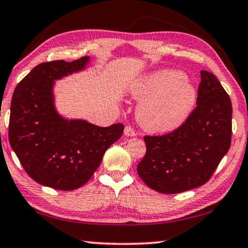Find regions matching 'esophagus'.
<instances>
[{"label": "esophagus", "instance_id": "1", "mask_svg": "<svg viewBox=\"0 0 248 248\" xmlns=\"http://www.w3.org/2000/svg\"><path fill=\"white\" fill-rule=\"evenodd\" d=\"M124 136L134 137V136H136V130H134L131 127V125H125V128H124Z\"/></svg>", "mask_w": 248, "mask_h": 248}]
</instances>
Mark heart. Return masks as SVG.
<instances>
[{"label": "heart", "instance_id": "heart-1", "mask_svg": "<svg viewBox=\"0 0 248 248\" xmlns=\"http://www.w3.org/2000/svg\"><path fill=\"white\" fill-rule=\"evenodd\" d=\"M131 94L145 97L138 108V119L142 127L157 133L179 128L190 116L197 100L190 79L169 69L155 71L134 83Z\"/></svg>", "mask_w": 248, "mask_h": 248}]
</instances>
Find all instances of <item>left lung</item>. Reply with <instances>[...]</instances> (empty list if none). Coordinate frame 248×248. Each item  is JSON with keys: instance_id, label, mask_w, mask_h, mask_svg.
Segmentation results:
<instances>
[{"instance_id": "obj_1", "label": "left lung", "mask_w": 248, "mask_h": 248, "mask_svg": "<svg viewBox=\"0 0 248 248\" xmlns=\"http://www.w3.org/2000/svg\"><path fill=\"white\" fill-rule=\"evenodd\" d=\"M200 74L197 106L187 120L170 133L144 137L146 152L137 171L162 194L202 186L231 146L232 103L215 74Z\"/></svg>"}]
</instances>
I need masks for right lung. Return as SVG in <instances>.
I'll return each instance as SVG.
<instances>
[{"instance_id": "add662e5", "label": "right lung", "mask_w": 248, "mask_h": 248, "mask_svg": "<svg viewBox=\"0 0 248 248\" xmlns=\"http://www.w3.org/2000/svg\"><path fill=\"white\" fill-rule=\"evenodd\" d=\"M89 60L83 57L40 63L18 83L12 97V149L35 182L57 190H74L89 182L124 129L123 124L103 128L85 120H68L56 111L54 79L83 70Z\"/></svg>"}]
</instances>
